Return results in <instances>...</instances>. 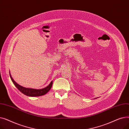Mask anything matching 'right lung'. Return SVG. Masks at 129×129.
Returning <instances> with one entry per match:
<instances>
[{"mask_svg":"<svg viewBox=\"0 0 129 129\" xmlns=\"http://www.w3.org/2000/svg\"><path fill=\"white\" fill-rule=\"evenodd\" d=\"M10 76L13 84L15 85V86L17 88L18 90H20L23 94H24L25 95L30 96V97H38V96H41L44 95V94H46L51 89L53 84V82L52 81V82L50 83V84H49V85H48L45 88H44L43 89H32V88H25L19 85L15 82L14 80H13V79L11 76V75H10Z\"/></svg>","mask_w":129,"mask_h":129,"instance_id":"obj_1","label":"right lung"}]
</instances>
